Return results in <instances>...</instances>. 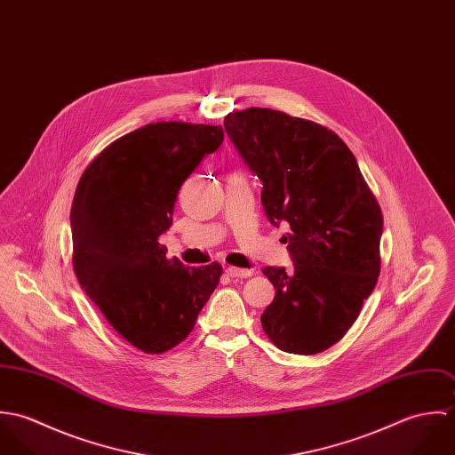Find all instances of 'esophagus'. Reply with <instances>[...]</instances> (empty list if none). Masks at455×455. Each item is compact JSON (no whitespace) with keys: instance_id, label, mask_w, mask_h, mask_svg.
Instances as JSON below:
<instances>
[{"instance_id":"esophagus-1","label":"esophagus","mask_w":455,"mask_h":455,"mask_svg":"<svg viewBox=\"0 0 455 455\" xmlns=\"http://www.w3.org/2000/svg\"><path fill=\"white\" fill-rule=\"evenodd\" d=\"M226 273L231 276V278H249L254 275V269H245V267H235V266H229L226 269Z\"/></svg>"}]
</instances>
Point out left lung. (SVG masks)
<instances>
[{
  "mask_svg": "<svg viewBox=\"0 0 455 455\" xmlns=\"http://www.w3.org/2000/svg\"><path fill=\"white\" fill-rule=\"evenodd\" d=\"M224 130L262 182L269 222L291 228L283 238L294 267L262 269L276 291L262 329L283 352H324L377 285L380 204L347 143L314 121L252 107L228 114Z\"/></svg>",
  "mask_w": 455,
  "mask_h": 455,
  "instance_id": "1",
  "label": "left lung"
}]
</instances>
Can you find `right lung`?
Masks as SVG:
<instances>
[{
    "instance_id": "1",
    "label": "right lung",
    "mask_w": 455,
    "mask_h": 455,
    "mask_svg": "<svg viewBox=\"0 0 455 455\" xmlns=\"http://www.w3.org/2000/svg\"><path fill=\"white\" fill-rule=\"evenodd\" d=\"M224 140L222 126L152 123L112 141L82 173L71 204L73 269L126 341L163 354L195 329L222 266L166 258L180 186Z\"/></svg>"
}]
</instances>
